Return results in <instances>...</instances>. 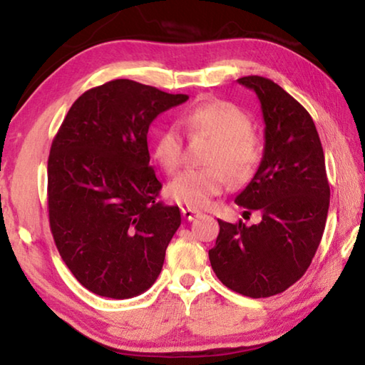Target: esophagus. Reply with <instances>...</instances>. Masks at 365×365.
Segmentation results:
<instances>
[{
  "mask_svg": "<svg viewBox=\"0 0 365 365\" xmlns=\"http://www.w3.org/2000/svg\"><path fill=\"white\" fill-rule=\"evenodd\" d=\"M199 213H201V212H199V210H195V209H188V207H187V209H182V215H183V218H185V220H188V221H192V220H195V218L199 215Z\"/></svg>",
  "mask_w": 365,
  "mask_h": 365,
  "instance_id": "esophagus-1",
  "label": "esophagus"
}]
</instances>
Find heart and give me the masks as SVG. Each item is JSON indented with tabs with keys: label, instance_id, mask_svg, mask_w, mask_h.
<instances>
[{
	"label": "heart",
	"instance_id": "obj_1",
	"mask_svg": "<svg viewBox=\"0 0 365 365\" xmlns=\"http://www.w3.org/2000/svg\"><path fill=\"white\" fill-rule=\"evenodd\" d=\"M180 123L190 134H204L213 139L207 155L209 168L187 169L169 183L168 191L175 202L202 209L225 190L227 169L234 178L244 180L253 174L261 160V144L252 130V120L234 103L205 99L182 113ZM153 158L166 173L180 168L183 138L175 125H164L155 134Z\"/></svg>",
	"mask_w": 365,
	"mask_h": 365
}]
</instances>
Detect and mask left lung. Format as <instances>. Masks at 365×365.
Masks as SVG:
<instances>
[{
    "instance_id": "obj_1",
    "label": "left lung",
    "mask_w": 365,
    "mask_h": 365,
    "mask_svg": "<svg viewBox=\"0 0 365 365\" xmlns=\"http://www.w3.org/2000/svg\"><path fill=\"white\" fill-rule=\"evenodd\" d=\"M237 82L259 98L266 145L235 202L245 213L259 210L262 220L252 226L218 220L209 259L225 287L259 299L283 292L307 272L323 237L331 190L323 147L305 107L270 78L247 76Z\"/></svg>"
}]
</instances>
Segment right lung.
<instances>
[{"mask_svg":"<svg viewBox=\"0 0 365 365\" xmlns=\"http://www.w3.org/2000/svg\"><path fill=\"white\" fill-rule=\"evenodd\" d=\"M150 85L115 78L76 99L50 147L48 221L61 259L98 296L130 299L158 278L180 226L177 205L158 201L147 133L185 103Z\"/></svg>","mask_w":365,"mask_h":365,"instance_id":"obj_1","label":"right lung"}]
</instances>
